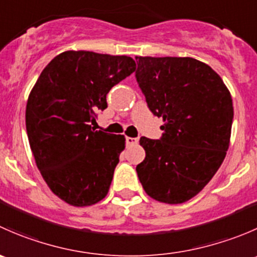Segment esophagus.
<instances>
[{"instance_id":"esophagus-1","label":"esophagus","mask_w":257,"mask_h":257,"mask_svg":"<svg viewBox=\"0 0 257 257\" xmlns=\"http://www.w3.org/2000/svg\"><path fill=\"white\" fill-rule=\"evenodd\" d=\"M125 143L126 145H134L138 143V139L137 138H131V137H126L125 138Z\"/></svg>"}]
</instances>
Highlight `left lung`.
Segmentation results:
<instances>
[{"mask_svg": "<svg viewBox=\"0 0 257 257\" xmlns=\"http://www.w3.org/2000/svg\"><path fill=\"white\" fill-rule=\"evenodd\" d=\"M148 107L162 116L160 141L142 137L145 159L137 173L145 193L183 204L200 193L230 145L234 107L221 77L191 57H136Z\"/></svg>", "mask_w": 257, "mask_h": 257, "instance_id": "left-lung-1", "label": "left lung"}]
</instances>
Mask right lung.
<instances>
[{"label":"right lung","instance_id":"obj_1","mask_svg":"<svg viewBox=\"0 0 257 257\" xmlns=\"http://www.w3.org/2000/svg\"><path fill=\"white\" fill-rule=\"evenodd\" d=\"M128 56L66 51L46 66L28 95L26 129L43 180L72 206H89L109 191L124 136L94 131L112 87L136 71Z\"/></svg>","mask_w":257,"mask_h":257}]
</instances>
